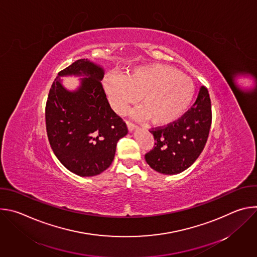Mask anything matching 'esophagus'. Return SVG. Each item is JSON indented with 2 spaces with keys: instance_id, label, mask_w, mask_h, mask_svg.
Returning a JSON list of instances; mask_svg holds the SVG:
<instances>
[{
  "instance_id": "esophagus-1",
  "label": "esophagus",
  "mask_w": 257,
  "mask_h": 257,
  "mask_svg": "<svg viewBox=\"0 0 257 257\" xmlns=\"http://www.w3.org/2000/svg\"><path fill=\"white\" fill-rule=\"evenodd\" d=\"M127 126H128V129L130 132H132L136 128V125L131 121H127Z\"/></svg>"
}]
</instances>
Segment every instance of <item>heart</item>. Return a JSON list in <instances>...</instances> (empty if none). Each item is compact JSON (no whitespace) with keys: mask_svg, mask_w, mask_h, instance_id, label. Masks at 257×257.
<instances>
[{"mask_svg":"<svg viewBox=\"0 0 257 257\" xmlns=\"http://www.w3.org/2000/svg\"><path fill=\"white\" fill-rule=\"evenodd\" d=\"M103 88L112 106L119 113H123L141 96L142 106L134 114L138 117L148 116L157 126H166L180 119L194 93L190 77L161 64L134 68L124 77L108 74L104 77Z\"/></svg>","mask_w":257,"mask_h":257,"instance_id":"heart-1","label":"heart"}]
</instances>
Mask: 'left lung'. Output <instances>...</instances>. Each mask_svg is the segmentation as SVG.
Here are the masks:
<instances>
[{"instance_id":"obj_1","label":"left lung","mask_w":257,"mask_h":257,"mask_svg":"<svg viewBox=\"0 0 257 257\" xmlns=\"http://www.w3.org/2000/svg\"><path fill=\"white\" fill-rule=\"evenodd\" d=\"M211 126L208 90L201 86L193 105L172 124L151 129L154 149L145 161L155 171L175 175L188 169L202 153Z\"/></svg>"}]
</instances>
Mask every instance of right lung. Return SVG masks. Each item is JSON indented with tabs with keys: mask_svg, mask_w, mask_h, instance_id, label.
Returning <instances> with one entry per match:
<instances>
[{
	"mask_svg": "<svg viewBox=\"0 0 257 257\" xmlns=\"http://www.w3.org/2000/svg\"><path fill=\"white\" fill-rule=\"evenodd\" d=\"M87 76L75 92L67 91L60 76ZM103 69L80 59L59 72L46 104L51 148L70 172L81 177L102 173L114 161L120 138L128 133L123 119L109 105L101 79Z\"/></svg>",
	"mask_w": 257,
	"mask_h": 257,
	"instance_id": "right-lung-1",
	"label": "right lung"
}]
</instances>
